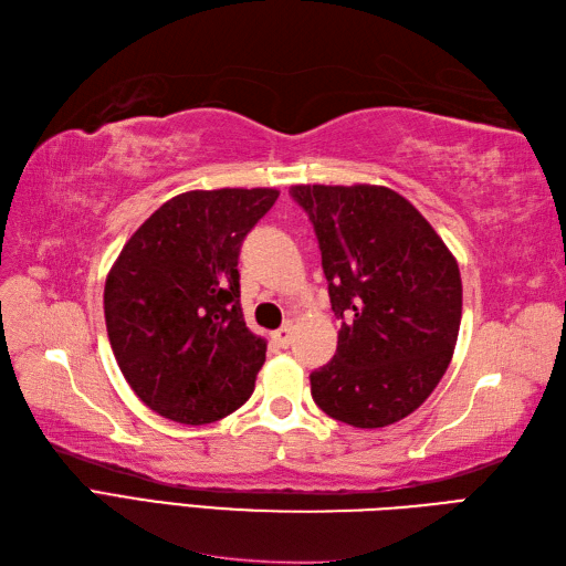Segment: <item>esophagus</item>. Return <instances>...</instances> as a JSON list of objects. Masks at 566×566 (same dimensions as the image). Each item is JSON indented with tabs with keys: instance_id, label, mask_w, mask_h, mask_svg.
I'll return each mask as SVG.
<instances>
[{
	"instance_id": "esophagus-1",
	"label": "esophagus",
	"mask_w": 566,
	"mask_h": 566,
	"mask_svg": "<svg viewBox=\"0 0 566 566\" xmlns=\"http://www.w3.org/2000/svg\"><path fill=\"white\" fill-rule=\"evenodd\" d=\"M271 338L275 340V346L287 348V346H291V340H293V324L287 322V324H285V326H281L279 331H273Z\"/></svg>"
}]
</instances>
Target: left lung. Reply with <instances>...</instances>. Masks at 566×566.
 Here are the masks:
<instances>
[{
    "mask_svg": "<svg viewBox=\"0 0 566 566\" xmlns=\"http://www.w3.org/2000/svg\"><path fill=\"white\" fill-rule=\"evenodd\" d=\"M322 250L334 360L310 375L328 418L363 430L410 416L434 391L457 348L459 264L422 213L389 187L295 185Z\"/></svg>",
    "mask_w": 566,
    "mask_h": 566,
    "instance_id": "obj_1",
    "label": "left lung"
}]
</instances>
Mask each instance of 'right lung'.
I'll return each mask as SVG.
<instances>
[{
	"instance_id": "obj_1",
	"label": "right lung",
	"mask_w": 566,
	"mask_h": 566,
	"mask_svg": "<svg viewBox=\"0 0 566 566\" xmlns=\"http://www.w3.org/2000/svg\"><path fill=\"white\" fill-rule=\"evenodd\" d=\"M279 189H197L165 201L105 281V326L134 394L163 418L206 424L254 391L266 340L244 324L240 247Z\"/></svg>"
}]
</instances>
